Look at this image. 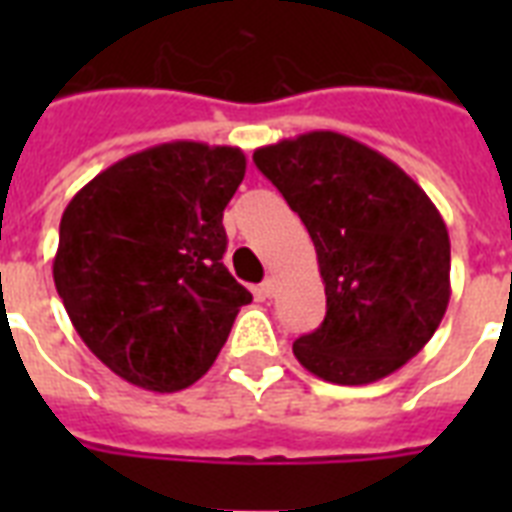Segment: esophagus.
<instances>
[{
    "label": "esophagus",
    "instance_id": "esophagus-1",
    "mask_svg": "<svg viewBox=\"0 0 512 512\" xmlns=\"http://www.w3.org/2000/svg\"><path fill=\"white\" fill-rule=\"evenodd\" d=\"M260 292H263L265 297L276 295V279H273V276H268V279H265L263 284H260Z\"/></svg>",
    "mask_w": 512,
    "mask_h": 512
}]
</instances>
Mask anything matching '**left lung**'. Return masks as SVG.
Here are the masks:
<instances>
[{"label":"left lung","mask_w":512,"mask_h":512,"mask_svg":"<svg viewBox=\"0 0 512 512\" xmlns=\"http://www.w3.org/2000/svg\"><path fill=\"white\" fill-rule=\"evenodd\" d=\"M311 233L327 316L297 361L337 385H369L420 353L444 319L449 231L428 193L380 151L316 130L255 151Z\"/></svg>","instance_id":"8db88e82"}]
</instances>
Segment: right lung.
I'll return each mask as SVG.
<instances>
[{
	"instance_id": "right-lung-1",
	"label": "right lung",
	"mask_w": 512,
	"mask_h": 512,
	"mask_svg": "<svg viewBox=\"0 0 512 512\" xmlns=\"http://www.w3.org/2000/svg\"><path fill=\"white\" fill-rule=\"evenodd\" d=\"M233 146L175 140L95 175L60 217L52 279L84 345L122 380L175 393L215 364L252 295L223 265Z\"/></svg>"
}]
</instances>
